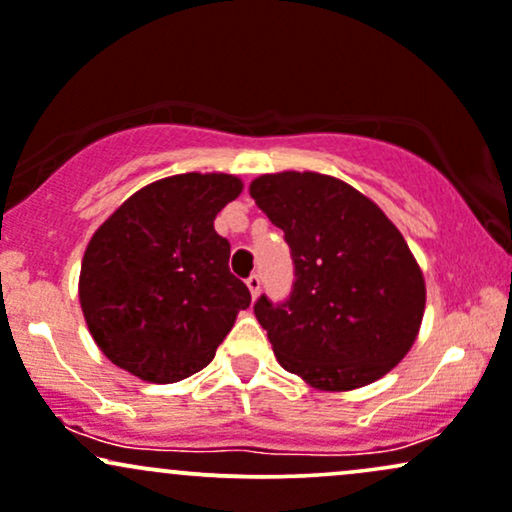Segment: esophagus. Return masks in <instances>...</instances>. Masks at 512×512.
<instances>
[{"label": "esophagus", "mask_w": 512, "mask_h": 512, "mask_svg": "<svg viewBox=\"0 0 512 512\" xmlns=\"http://www.w3.org/2000/svg\"><path fill=\"white\" fill-rule=\"evenodd\" d=\"M246 285H249L251 295L258 297V292H261V275H258V273H251L249 278H246Z\"/></svg>", "instance_id": "esophagus-1"}]
</instances>
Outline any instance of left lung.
<instances>
[{
    "label": "left lung",
    "instance_id": "1",
    "mask_svg": "<svg viewBox=\"0 0 512 512\" xmlns=\"http://www.w3.org/2000/svg\"><path fill=\"white\" fill-rule=\"evenodd\" d=\"M249 191L283 229L295 266L287 300L254 304L278 363L326 392L387 375L426 309L423 273L399 229L353 186L314 171L258 176Z\"/></svg>",
    "mask_w": 512,
    "mask_h": 512
}]
</instances>
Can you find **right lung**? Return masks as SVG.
I'll return each instance as SVG.
<instances>
[{"label": "right lung", "instance_id": "right-lung-1", "mask_svg": "<svg viewBox=\"0 0 512 512\" xmlns=\"http://www.w3.org/2000/svg\"><path fill=\"white\" fill-rule=\"evenodd\" d=\"M241 193L229 174L169 176L130 195L96 229L79 302L96 346L147 382L186 380L215 358L249 287L229 273L217 212Z\"/></svg>", "mask_w": 512, "mask_h": 512}]
</instances>
